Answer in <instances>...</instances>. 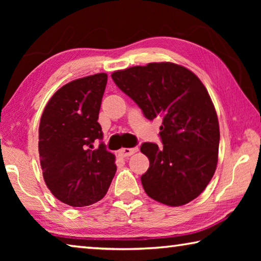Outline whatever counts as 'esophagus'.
<instances>
[{"instance_id":"34e87169","label":"esophagus","mask_w":261,"mask_h":261,"mask_svg":"<svg viewBox=\"0 0 261 261\" xmlns=\"http://www.w3.org/2000/svg\"><path fill=\"white\" fill-rule=\"evenodd\" d=\"M137 151H138V147H132V148H121L120 151H118V154H120L121 156L125 158V156H130L132 154H135Z\"/></svg>"}]
</instances>
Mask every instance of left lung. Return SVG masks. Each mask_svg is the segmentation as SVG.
Listing matches in <instances>:
<instances>
[{
  "label": "left lung",
  "mask_w": 261,
  "mask_h": 261,
  "mask_svg": "<svg viewBox=\"0 0 261 261\" xmlns=\"http://www.w3.org/2000/svg\"><path fill=\"white\" fill-rule=\"evenodd\" d=\"M112 78L147 120L163 118L162 146H140L149 160L141 176L145 192L168 206L188 204L206 189L218 165V115L204 84L189 69L170 62L120 70Z\"/></svg>",
  "instance_id": "1"
}]
</instances>
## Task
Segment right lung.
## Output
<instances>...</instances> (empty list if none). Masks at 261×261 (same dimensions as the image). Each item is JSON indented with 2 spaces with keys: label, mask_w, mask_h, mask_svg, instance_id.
Here are the masks:
<instances>
[{
  "label": "right lung",
  "mask_w": 261,
  "mask_h": 261,
  "mask_svg": "<svg viewBox=\"0 0 261 261\" xmlns=\"http://www.w3.org/2000/svg\"><path fill=\"white\" fill-rule=\"evenodd\" d=\"M107 73L76 79L48 101L39 125V155L45 183L59 199L84 207L102 199L116 173L115 155L98 123Z\"/></svg>",
  "instance_id": "1"
}]
</instances>
